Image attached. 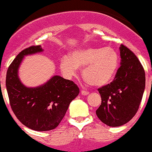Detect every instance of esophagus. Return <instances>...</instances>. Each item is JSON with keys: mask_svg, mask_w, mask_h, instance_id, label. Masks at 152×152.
<instances>
[{"mask_svg": "<svg viewBox=\"0 0 152 152\" xmlns=\"http://www.w3.org/2000/svg\"><path fill=\"white\" fill-rule=\"evenodd\" d=\"M80 93L82 95H88V94H89V92H88V91H85V90H82Z\"/></svg>", "mask_w": 152, "mask_h": 152, "instance_id": "obj_1", "label": "esophagus"}]
</instances>
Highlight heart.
Listing matches in <instances>:
<instances>
[{
  "label": "heart",
  "instance_id": "heart-1",
  "mask_svg": "<svg viewBox=\"0 0 152 152\" xmlns=\"http://www.w3.org/2000/svg\"><path fill=\"white\" fill-rule=\"evenodd\" d=\"M120 57L112 47H87L64 56L60 62L62 72L68 77L75 75L77 68H83V77L89 85L103 86L113 80L118 72Z\"/></svg>",
  "mask_w": 152,
  "mask_h": 152
}]
</instances>
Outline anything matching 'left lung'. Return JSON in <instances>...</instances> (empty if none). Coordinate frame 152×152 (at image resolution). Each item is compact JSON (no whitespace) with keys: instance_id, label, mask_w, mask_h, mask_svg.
I'll return each mask as SVG.
<instances>
[{"instance_id":"8db88e82","label":"left lung","mask_w":152,"mask_h":152,"mask_svg":"<svg viewBox=\"0 0 152 152\" xmlns=\"http://www.w3.org/2000/svg\"><path fill=\"white\" fill-rule=\"evenodd\" d=\"M121 63L115 79L99 88L101 105L96 111L109 126H121L136 115L145 85V71L136 55L124 45L120 47Z\"/></svg>"}]
</instances>
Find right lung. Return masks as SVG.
Instances as JSON below:
<instances>
[{
	"mask_svg": "<svg viewBox=\"0 0 152 152\" xmlns=\"http://www.w3.org/2000/svg\"><path fill=\"white\" fill-rule=\"evenodd\" d=\"M42 51L40 46H31L21 51L9 66L6 78L9 100L15 115L26 126L39 132L58 126L70 103L80 92L73 81L58 75L36 88H27L21 83L18 70L23 57Z\"/></svg>",
	"mask_w": 152,
	"mask_h": 152,
	"instance_id": "add662e5",
	"label": "right lung"
}]
</instances>
